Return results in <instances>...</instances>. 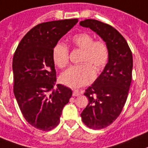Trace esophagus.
Instances as JSON below:
<instances>
[{
	"label": "esophagus",
	"mask_w": 148,
	"mask_h": 148,
	"mask_svg": "<svg viewBox=\"0 0 148 148\" xmlns=\"http://www.w3.org/2000/svg\"><path fill=\"white\" fill-rule=\"evenodd\" d=\"M73 95L74 96V97H77V96H79V95H81V93L79 92V90H74V91H73Z\"/></svg>",
	"instance_id": "1"
}]
</instances>
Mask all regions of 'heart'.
Instances as JSON below:
<instances>
[{
  "label": "heart",
  "instance_id": "1",
  "mask_svg": "<svg viewBox=\"0 0 148 148\" xmlns=\"http://www.w3.org/2000/svg\"><path fill=\"white\" fill-rule=\"evenodd\" d=\"M71 44L82 50V64L73 66L60 75L61 82L70 88H79L91 82L95 78V71H101L109 60V49L103 41H94L88 33L82 32L73 36ZM53 59L59 68H64L69 62V50L64 44L57 43L53 50Z\"/></svg>",
  "mask_w": 148,
  "mask_h": 148
}]
</instances>
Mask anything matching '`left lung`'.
<instances>
[{
    "instance_id": "1",
    "label": "left lung",
    "mask_w": 148,
    "mask_h": 148,
    "mask_svg": "<svg viewBox=\"0 0 148 148\" xmlns=\"http://www.w3.org/2000/svg\"><path fill=\"white\" fill-rule=\"evenodd\" d=\"M79 25L97 34L109 49V60L103 72L85 90L88 104L81 113L85 125L101 129L116 119L125 105L132 82V53L125 39L111 25L91 19Z\"/></svg>"
}]
</instances>
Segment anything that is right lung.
I'll return each mask as SVG.
<instances>
[{
  "label": "right lung",
  "instance_id": "1",
  "mask_svg": "<svg viewBox=\"0 0 148 148\" xmlns=\"http://www.w3.org/2000/svg\"><path fill=\"white\" fill-rule=\"evenodd\" d=\"M78 23L77 19L43 23L28 32L13 59V92L23 116L36 129L50 131L60 123L73 95L58 84L53 59L55 45Z\"/></svg>",
  "mask_w": 148,
  "mask_h": 148
}]
</instances>
